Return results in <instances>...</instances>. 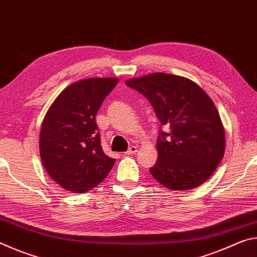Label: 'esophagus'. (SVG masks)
Segmentation results:
<instances>
[{
  "label": "esophagus",
  "mask_w": 257,
  "mask_h": 257,
  "mask_svg": "<svg viewBox=\"0 0 257 257\" xmlns=\"http://www.w3.org/2000/svg\"><path fill=\"white\" fill-rule=\"evenodd\" d=\"M137 151H138V149L136 146H132V147H129V150L125 152V154L127 155H132V154H135V153H137Z\"/></svg>",
  "instance_id": "34e87169"
}]
</instances>
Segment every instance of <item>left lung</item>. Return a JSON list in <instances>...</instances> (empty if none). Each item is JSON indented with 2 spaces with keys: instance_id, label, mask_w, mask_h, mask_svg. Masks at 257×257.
<instances>
[{
  "instance_id": "1",
  "label": "left lung",
  "mask_w": 257,
  "mask_h": 257,
  "mask_svg": "<svg viewBox=\"0 0 257 257\" xmlns=\"http://www.w3.org/2000/svg\"><path fill=\"white\" fill-rule=\"evenodd\" d=\"M153 106L163 130L159 158L150 169L154 179L172 190H189L205 182L223 158L225 134L210 96L185 77L155 72L125 81Z\"/></svg>"
}]
</instances>
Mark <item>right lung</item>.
Wrapping results in <instances>:
<instances>
[{
  "mask_svg": "<svg viewBox=\"0 0 257 257\" xmlns=\"http://www.w3.org/2000/svg\"><path fill=\"white\" fill-rule=\"evenodd\" d=\"M116 78H88L68 86L43 120L40 154L46 172L72 193H86L105 179L115 159L105 155L97 132L98 108Z\"/></svg>",
  "mask_w": 257,
  "mask_h": 257,
  "instance_id": "obj_1",
  "label": "right lung"
}]
</instances>
